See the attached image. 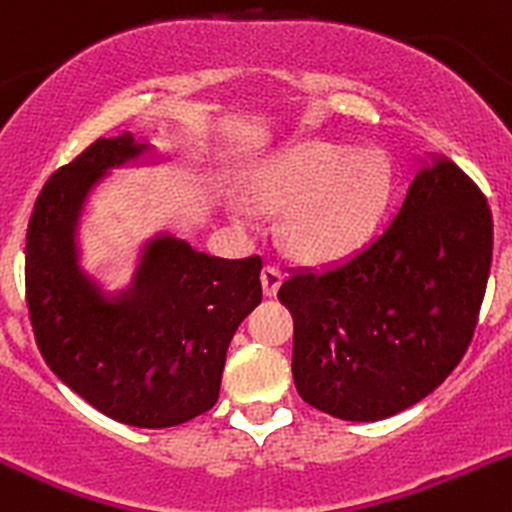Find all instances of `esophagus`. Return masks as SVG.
I'll list each match as a JSON object with an SVG mask.
<instances>
[{
    "mask_svg": "<svg viewBox=\"0 0 512 512\" xmlns=\"http://www.w3.org/2000/svg\"><path fill=\"white\" fill-rule=\"evenodd\" d=\"M282 277H285V272H282L277 265L262 267V290H265L267 297L277 295V287H280Z\"/></svg>",
    "mask_w": 512,
    "mask_h": 512,
    "instance_id": "obj_1",
    "label": "esophagus"
}]
</instances>
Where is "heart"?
I'll use <instances>...</instances> for the list:
<instances>
[{"mask_svg": "<svg viewBox=\"0 0 512 512\" xmlns=\"http://www.w3.org/2000/svg\"><path fill=\"white\" fill-rule=\"evenodd\" d=\"M245 190L265 210H287L282 237L297 255L340 257L360 247L393 200L395 170L377 147L307 140L267 157ZM247 217L242 202L235 205Z\"/></svg>", "mask_w": 512, "mask_h": 512, "instance_id": "heart-1", "label": "heart"}]
</instances>
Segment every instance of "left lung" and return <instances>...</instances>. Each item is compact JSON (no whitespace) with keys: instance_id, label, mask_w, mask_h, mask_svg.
<instances>
[{"instance_id":"8db88e82","label":"left lung","mask_w":512,"mask_h":512,"mask_svg":"<svg viewBox=\"0 0 512 512\" xmlns=\"http://www.w3.org/2000/svg\"><path fill=\"white\" fill-rule=\"evenodd\" d=\"M490 262L488 197L458 165L435 162L375 240L337 265L292 267L282 282L300 398L357 423L428 398L473 340Z\"/></svg>"}]
</instances>
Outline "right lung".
Instances as JSON below:
<instances>
[{
  "label": "right lung",
  "mask_w": 512,
  "mask_h": 512,
  "mask_svg": "<svg viewBox=\"0 0 512 512\" xmlns=\"http://www.w3.org/2000/svg\"><path fill=\"white\" fill-rule=\"evenodd\" d=\"M142 150L130 135L102 137L49 177L29 217L24 285L39 352L67 388L124 425L172 428L217 403L232 335L262 300V260L157 237L130 290L107 295L84 275L74 245L84 197Z\"/></svg>",
  "instance_id": "add662e5"
}]
</instances>
